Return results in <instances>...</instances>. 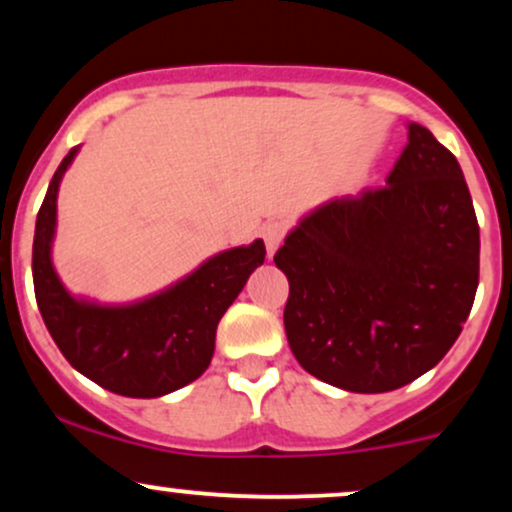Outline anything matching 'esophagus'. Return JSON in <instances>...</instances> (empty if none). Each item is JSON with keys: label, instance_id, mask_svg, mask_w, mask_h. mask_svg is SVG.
Here are the masks:
<instances>
[{"label": "esophagus", "instance_id": "obj_1", "mask_svg": "<svg viewBox=\"0 0 512 512\" xmlns=\"http://www.w3.org/2000/svg\"><path fill=\"white\" fill-rule=\"evenodd\" d=\"M284 236H286V226L281 221H269L264 223L262 228V240L264 245H267V252L269 255H274L276 248H279L281 243H284Z\"/></svg>", "mask_w": 512, "mask_h": 512}]
</instances>
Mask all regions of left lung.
Returning <instances> with one entry per match:
<instances>
[{
	"label": "left lung",
	"instance_id": "left-lung-1",
	"mask_svg": "<svg viewBox=\"0 0 512 512\" xmlns=\"http://www.w3.org/2000/svg\"><path fill=\"white\" fill-rule=\"evenodd\" d=\"M296 361L349 392L411 383L460 337L479 286V223L457 158L409 125L387 185L322 204L274 255Z\"/></svg>",
	"mask_w": 512,
	"mask_h": 512
}]
</instances>
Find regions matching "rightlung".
I'll return each instance as SVG.
<instances>
[{"label":"right lung","mask_w":512,"mask_h":512,"mask_svg":"<svg viewBox=\"0 0 512 512\" xmlns=\"http://www.w3.org/2000/svg\"><path fill=\"white\" fill-rule=\"evenodd\" d=\"M76 149L52 175L33 238L35 301L62 356L105 390L125 397H161L197 380L214 356L216 325L264 262V243L211 257L173 289L142 303L96 305L76 301L50 260L57 190Z\"/></svg>","instance_id":"1"}]
</instances>
